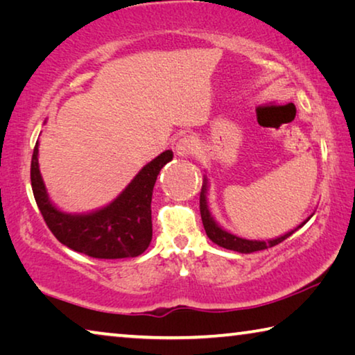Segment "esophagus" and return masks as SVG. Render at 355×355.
Instances as JSON below:
<instances>
[{
    "label": "esophagus",
    "mask_w": 355,
    "mask_h": 355,
    "mask_svg": "<svg viewBox=\"0 0 355 355\" xmlns=\"http://www.w3.org/2000/svg\"><path fill=\"white\" fill-rule=\"evenodd\" d=\"M197 150V139L191 135H184L182 139H178L175 146V152L178 156H189Z\"/></svg>",
    "instance_id": "esophagus-1"
}]
</instances>
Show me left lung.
Returning a JSON list of instances; mask_svg holds the SVG:
<instances>
[{
  "label": "left lung",
  "mask_w": 355,
  "mask_h": 355,
  "mask_svg": "<svg viewBox=\"0 0 355 355\" xmlns=\"http://www.w3.org/2000/svg\"><path fill=\"white\" fill-rule=\"evenodd\" d=\"M200 214H202V222H203V227H205L207 235L213 243H216L218 245H220V248L228 249V250L241 252V254H250V252L264 250L268 248H272V245L280 244L282 241H285L288 236H291L293 233L297 230V228L302 227L305 222L310 219L309 218L307 220H304L297 228H294V230L288 232L286 235L271 239V241H268V243L266 241H249V239L235 236V235H232V233L222 230V228L213 220L211 214H209L208 205H207V180H205V184L202 186V192H200Z\"/></svg>",
  "instance_id": "8db88e82"
}]
</instances>
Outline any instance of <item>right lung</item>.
<instances>
[{
    "instance_id": "right-lung-1",
    "label": "right lung",
    "mask_w": 355,
    "mask_h": 355,
    "mask_svg": "<svg viewBox=\"0 0 355 355\" xmlns=\"http://www.w3.org/2000/svg\"><path fill=\"white\" fill-rule=\"evenodd\" d=\"M39 142L31 159L34 199L46 227L59 243L92 258H128L141 255L152 241V194L159 171L172 159V152L156 156L137 173L110 205L89 214L59 211L48 200L39 171Z\"/></svg>"
}]
</instances>
